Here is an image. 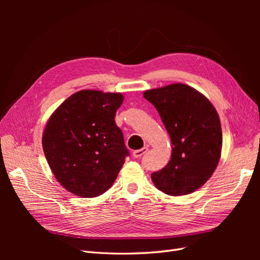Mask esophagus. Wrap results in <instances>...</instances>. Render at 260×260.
Wrapping results in <instances>:
<instances>
[{"label":"esophagus","mask_w":260,"mask_h":260,"mask_svg":"<svg viewBox=\"0 0 260 260\" xmlns=\"http://www.w3.org/2000/svg\"><path fill=\"white\" fill-rule=\"evenodd\" d=\"M147 151H148L147 147H143V148L137 149V151L133 152V157H136V158H140V157H142Z\"/></svg>","instance_id":"1"}]
</instances>
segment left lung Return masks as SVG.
Instances as JSON below:
<instances>
[{
  "label": "left lung",
  "mask_w": 260,
  "mask_h": 260,
  "mask_svg": "<svg viewBox=\"0 0 260 260\" xmlns=\"http://www.w3.org/2000/svg\"><path fill=\"white\" fill-rule=\"evenodd\" d=\"M144 98L158 112L172 144L170 161L152 174L157 188L168 195H185L201 187L220 159L222 131L210 102L186 84L147 90Z\"/></svg>",
  "instance_id": "obj_1"
}]
</instances>
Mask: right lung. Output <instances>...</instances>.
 Returning a JSON list of instances; mask_svg holds the SVG:
<instances>
[{"mask_svg":"<svg viewBox=\"0 0 260 260\" xmlns=\"http://www.w3.org/2000/svg\"><path fill=\"white\" fill-rule=\"evenodd\" d=\"M120 93L82 90L53 113L43 132L42 146L55 178L81 198L106 192L130 155L115 116Z\"/></svg>","mask_w":260,"mask_h":260,"instance_id":"add662e5","label":"right lung"}]
</instances>
